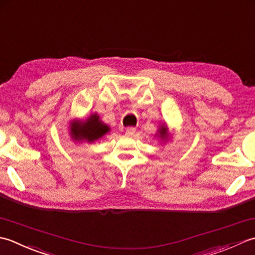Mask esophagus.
Segmentation results:
<instances>
[{
  "instance_id": "34e87169",
  "label": "esophagus",
  "mask_w": 255,
  "mask_h": 255,
  "mask_svg": "<svg viewBox=\"0 0 255 255\" xmlns=\"http://www.w3.org/2000/svg\"><path fill=\"white\" fill-rule=\"evenodd\" d=\"M122 131H124V133H126V135H128V136H131V135L134 134L135 132V128H122Z\"/></svg>"
}]
</instances>
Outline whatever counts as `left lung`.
Listing matches in <instances>:
<instances>
[{"label": "left lung", "mask_w": 255, "mask_h": 255, "mask_svg": "<svg viewBox=\"0 0 255 255\" xmlns=\"http://www.w3.org/2000/svg\"><path fill=\"white\" fill-rule=\"evenodd\" d=\"M155 137H157L160 142H164V143L168 142V139H170L171 135L168 132V128L166 126V123H162L158 127L157 133L155 134Z\"/></svg>", "instance_id": "left-lung-1"}]
</instances>
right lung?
I'll return each mask as SVG.
<instances>
[{
  "label": "right lung",
  "mask_w": 255,
  "mask_h": 255,
  "mask_svg": "<svg viewBox=\"0 0 255 255\" xmlns=\"http://www.w3.org/2000/svg\"><path fill=\"white\" fill-rule=\"evenodd\" d=\"M70 138L75 142L92 144L110 132V127L97 113H91L86 120L75 119L69 124Z\"/></svg>",
  "instance_id": "1"
}]
</instances>
